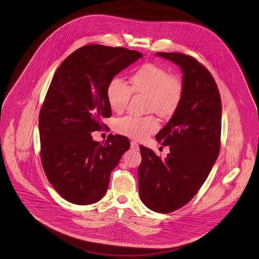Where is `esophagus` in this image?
<instances>
[{"label": "esophagus", "instance_id": "obj_1", "mask_svg": "<svg viewBox=\"0 0 259 259\" xmlns=\"http://www.w3.org/2000/svg\"><path fill=\"white\" fill-rule=\"evenodd\" d=\"M131 149L132 150H135V151H139V145H138V143H136V142H131Z\"/></svg>", "mask_w": 259, "mask_h": 259}]
</instances>
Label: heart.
<instances>
[{"instance_id": "b5f03b06", "label": "heart", "mask_w": 259, "mask_h": 259, "mask_svg": "<svg viewBox=\"0 0 259 259\" xmlns=\"http://www.w3.org/2000/svg\"><path fill=\"white\" fill-rule=\"evenodd\" d=\"M133 93L149 97L148 110L161 117L171 116L179 108L183 96V83L157 64H146L131 77V88L119 78L109 81L106 98L112 111H124ZM115 130L123 136L144 140L159 130V122L153 115L124 116L115 122Z\"/></svg>"}]
</instances>
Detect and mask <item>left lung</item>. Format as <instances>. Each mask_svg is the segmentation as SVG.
Segmentation results:
<instances>
[{"instance_id":"1","label":"left lung","mask_w":259,"mask_h":259,"mask_svg":"<svg viewBox=\"0 0 259 259\" xmlns=\"http://www.w3.org/2000/svg\"><path fill=\"white\" fill-rule=\"evenodd\" d=\"M157 56L177 64L183 74L179 108L156 136L162 146H169V154L160 159L140 146V197L149 209L165 214L196 195L218 159L222 102L216 81L197 60L182 53Z\"/></svg>"}]
</instances>
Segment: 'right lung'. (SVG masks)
I'll return each instance as SVG.
<instances>
[{"label":"right lung","mask_w":259,"mask_h":259,"mask_svg":"<svg viewBox=\"0 0 259 259\" xmlns=\"http://www.w3.org/2000/svg\"><path fill=\"white\" fill-rule=\"evenodd\" d=\"M142 57L123 47L85 45L64 60L53 76L40 109V157L47 179L70 203L101 199L111 171L130 148L127 137L110 134L102 144L92 132L111 116L109 81Z\"/></svg>","instance_id":"obj_1"}]
</instances>
